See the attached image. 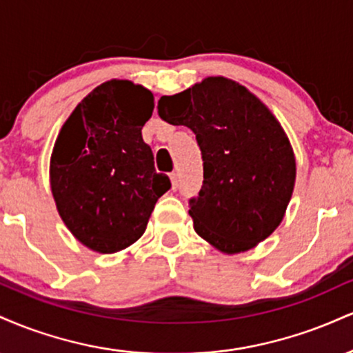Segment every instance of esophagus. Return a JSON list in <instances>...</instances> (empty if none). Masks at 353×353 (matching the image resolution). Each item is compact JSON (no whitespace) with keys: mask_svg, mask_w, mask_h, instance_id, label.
<instances>
[{"mask_svg":"<svg viewBox=\"0 0 353 353\" xmlns=\"http://www.w3.org/2000/svg\"><path fill=\"white\" fill-rule=\"evenodd\" d=\"M169 177H171L172 189H177V188H179V176H177V172H171V174H169Z\"/></svg>","mask_w":353,"mask_h":353,"instance_id":"34e87169","label":"esophagus"}]
</instances>
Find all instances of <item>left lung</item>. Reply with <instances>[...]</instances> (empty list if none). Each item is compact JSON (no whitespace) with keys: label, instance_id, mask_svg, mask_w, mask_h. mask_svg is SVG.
Here are the masks:
<instances>
[{"label":"left lung","instance_id":"obj_1","mask_svg":"<svg viewBox=\"0 0 353 353\" xmlns=\"http://www.w3.org/2000/svg\"><path fill=\"white\" fill-rule=\"evenodd\" d=\"M157 112L196 134L204 181L189 201L194 230L224 254L265 241L285 216L295 185L289 137L269 108L245 86L209 76L163 96Z\"/></svg>","mask_w":353,"mask_h":353}]
</instances>
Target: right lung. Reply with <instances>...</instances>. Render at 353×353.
Listing matches in <instances>:
<instances>
[{
  "label": "right lung",
  "instance_id": "add662e5",
  "mask_svg": "<svg viewBox=\"0 0 353 353\" xmlns=\"http://www.w3.org/2000/svg\"><path fill=\"white\" fill-rule=\"evenodd\" d=\"M152 109L149 89L106 81L74 108L56 137L50 161L56 209L72 236L94 252L134 244L171 188L169 177L156 172L141 132Z\"/></svg>",
  "mask_w": 353,
  "mask_h": 353
}]
</instances>
